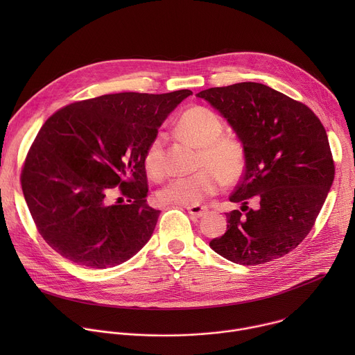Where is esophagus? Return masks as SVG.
Wrapping results in <instances>:
<instances>
[{
	"mask_svg": "<svg viewBox=\"0 0 355 355\" xmlns=\"http://www.w3.org/2000/svg\"><path fill=\"white\" fill-rule=\"evenodd\" d=\"M185 208H187V211L189 212V215L193 216V218H200L202 215H205L207 211H208V208H207L205 205H199V204L187 205Z\"/></svg>",
	"mask_w": 355,
	"mask_h": 355,
	"instance_id": "esophagus-1",
	"label": "esophagus"
}]
</instances>
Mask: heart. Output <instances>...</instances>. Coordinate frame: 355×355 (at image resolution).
Wrapping results in <instances>:
<instances>
[{
  "label": "heart",
  "mask_w": 355,
  "mask_h": 355,
  "mask_svg": "<svg viewBox=\"0 0 355 355\" xmlns=\"http://www.w3.org/2000/svg\"><path fill=\"white\" fill-rule=\"evenodd\" d=\"M175 130L180 137L199 148L196 173L170 180L157 193L163 204L193 205L223 185L237 182L245 170V148L240 139L222 135L225 123L209 108L192 107L181 114ZM164 133H157L144 150L143 164L148 177L160 180L166 174Z\"/></svg>",
  "instance_id": "b5f03b06"
}]
</instances>
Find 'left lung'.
<instances>
[{
	"label": "left lung",
	"mask_w": 355,
	"mask_h": 355,
	"mask_svg": "<svg viewBox=\"0 0 355 355\" xmlns=\"http://www.w3.org/2000/svg\"><path fill=\"white\" fill-rule=\"evenodd\" d=\"M233 126L245 148V170L227 214V230L209 245L241 266L277 260L312 230L334 180V160L320 119L305 104L260 83L196 94ZM251 197L259 202L252 211ZM245 211V214L242 212Z\"/></svg>",
	"instance_id": "obj_1"
}]
</instances>
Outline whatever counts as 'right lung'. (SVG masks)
I'll return each instance as SVG.
<instances>
[{
    "label": "right lung",
    "instance_id": "right-lung-1",
    "mask_svg": "<svg viewBox=\"0 0 355 355\" xmlns=\"http://www.w3.org/2000/svg\"><path fill=\"white\" fill-rule=\"evenodd\" d=\"M191 94H107L47 118L25 157L21 185L37 232L60 256L107 268L148 241L160 211L146 204L144 150Z\"/></svg>",
    "mask_w": 355,
    "mask_h": 355
}]
</instances>
